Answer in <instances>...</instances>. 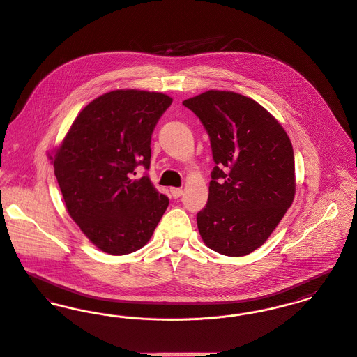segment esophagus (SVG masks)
Listing matches in <instances>:
<instances>
[{
	"label": "esophagus",
	"mask_w": 357,
	"mask_h": 357,
	"mask_svg": "<svg viewBox=\"0 0 357 357\" xmlns=\"http://www.w3.org/2000/svg\"><path fill=\"white\" fill-rule=\"evenodd\" d=\"M170 193H172V196L174 199H177V197H180L183 195V190L181 188H170Z\"/></svg>",
	"instance_id": "obj_1"
}]
</instances>
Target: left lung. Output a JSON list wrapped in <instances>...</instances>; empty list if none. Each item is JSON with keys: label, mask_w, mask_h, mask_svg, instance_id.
Returning a JSON list of instances; mask_svg holds the SVG:
<instances>
[{"label": "left lung", "mask_w": 357, "mask_h": 357, "mask_svg": "<svg viewBox=\"0 0 357 357\" xmlns=\"http://www.w3.org/2000/svg\"><path fill=\"white\" fill-rule=\"evenodd\" d=\"M183 104L203 123L215 167L207 206L197 213L203 242L216 253L239 257L260 248L295 196L291 141L255 100L208 91Z\"/></svg>", "instance_id": "obj_1"}]
</instances>
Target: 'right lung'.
<instances>
[{"instance_id": "1", "label": "right lung", "mask_w": 357, "mask_h": 357, "mask_svg": "<svg viewBox=\"0 0 357 357\" xmlns=\"http://www.w3.org/2000/svg\"><path fill=\"white\" fill-rule=\"evenodd\" d=\"M173 98L118 89L98 96L73 121L50 157L65 206L100 250L121 256L143 248L169 206L147 174L151 134Z\"/></svg>"}]
</instances>
